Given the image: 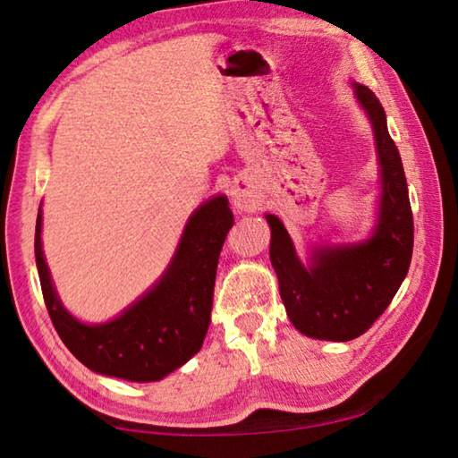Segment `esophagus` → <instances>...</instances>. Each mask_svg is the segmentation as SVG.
<instances>
[{"instance_id": "34e87169", "label": "esophagus", "mask_w": 458, "mask_h": 458, "mask_svg": "<svg viewBox=\"0 0 458 458\" xmlns=\"http://www.w3.org/2000/svg\"><path fill=\"white\" fill-rule=\"evenodd\" d=\"M230 198H232V204H234L236 210H252V208L257 206V199H254L252 193L240 190V188H232Z\"/></svg>"}]
</instances>
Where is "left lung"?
Returning a JSON list of instances; mask_svg holds the SVG:
<instances>
[{
	"label": "left lung",
	"mask_w": 458,
	"mask_h": 458,
	"mask_svg": "<svg viewBox=\"0 0 458 458\" xmlns=\"http://www.w3.org/2000/svg\"><path fill=\"white\" fill-rule=\"evenodd\" d=\"M353 89L374 129L379 159L382 196L374 234L358 244L317 246L303 265L283 222L267 214L270 262L286 315L303 335L327 341H352L374 325L408 275L414 246L406 175L384 106L363 84Z\"/></svg>",
	"instance_id": "1"
}]
</instances>
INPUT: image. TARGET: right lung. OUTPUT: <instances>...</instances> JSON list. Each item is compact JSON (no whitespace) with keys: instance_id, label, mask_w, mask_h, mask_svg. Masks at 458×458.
I'll use <instances>...</instances> for the list:
<instances>
[{"instance_id":"obj_1","label":"right lung","mask_w":458,"mask_h":458,"mask_svg":"<svg viewBox=\"0 0 458 458\" xmlns=\"http://www.w3.org/2000/svg\"><path fill=\"white\" fill-rule=\"evenodd\" d=\"M234 216L226 196L201 204L185 224L172 265L151 291L117 319L87 325L62 307L42 252V208L36 220V265L44 303L76 360L103 376L157 382L199 352L210 327L216 268Z\"/></svg>"}]
</instances>
